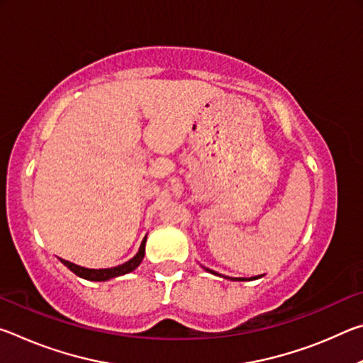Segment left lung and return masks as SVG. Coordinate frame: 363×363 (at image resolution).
<instances>
[{"instance_id":"left-lung-1","label":"left lung","mask_w":363,"mask_h":363,"mask_svg":"<svg viewBox=\"0 0 363 363\" xmlns=\"http://www.w3.org/2000/svg\"><path fill=\"white\" fill-rule=\"evenodd\" d=\"M208 272H211V274H216L214 272V270H211V269H206ZM218 275V274H216ZM259 277H262V275H257V277H251V279H242V277H238V279H232V277H224V279H230V280H256V279H259Z\"/></svg>"}]
</instances>
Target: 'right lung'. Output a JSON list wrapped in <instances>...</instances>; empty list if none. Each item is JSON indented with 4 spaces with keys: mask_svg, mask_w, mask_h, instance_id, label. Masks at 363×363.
<instances>
[{
    "mask_svg": "<svg viewBox=\"0 0 363 363\" xmlns=\"http://www.w3.org/2000/svg\"><path fill=\"white\" fill-rule=\"evenodd\" d=\"M145 238L143 240V243H140V248L138 251V255L131 257L130 261H126L125 264H120V266H116V267L88 269V267L78 266V264H73L70 261H65V259H62V257H60V262H62L64 266L69 267L73 274H77L78 277L86 279V280H93V281H106V280H110V279L120 277V275H125L128 272H133V270L136 269L140 262H143L144 255H145Z\"/></svg>",
    "mask_w": 363,
    "mask_h": 363,
    "instance_id": "right-lung-1",
    "label": "right lung"
}]
</instances>
